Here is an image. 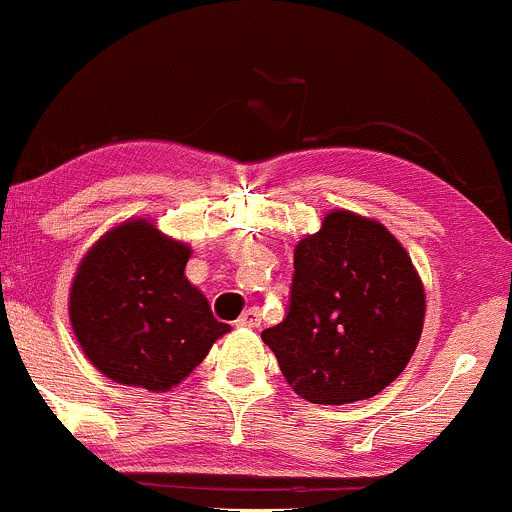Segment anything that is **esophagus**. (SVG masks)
I'll return each instance as SVG.
<instances>
[{
    "label": "esophagus",
    "instance_id": "esophagus-1",
    "mask_svg": "<svg viewBox=\"0 0 512 512\" xmlns=\"http://www.w3.org/2000/svg\"><path fill=\"white\" fill-rule=\"evenodd\" d=\"M237 324L239 326H249V329H258V326H261V312H258V307L246 309V312L239 317Z\"/></svg>",
    "mask_w": 512,
    "mask_h": 512
}]
</instances>
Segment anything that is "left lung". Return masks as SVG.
Segmentation results:
<instances>
[{
    "label": "left lung",
    "mask_w": 512,
    "mask_h": 512,
    "mask_svg": "<svg viewBox=\"0 0 512 512\" xmlns=\"http://www.w3.org/2000/svg\"><path fill=\"white\" fill-rule=\"evenodd\" d=\"M426 292L382 222L326 212L295 246L287 317L261 333L283 377L312 404H353L389 387L421 341Z\"/></svg>",
    "instance_id": "obj_1"
}]
</instances>
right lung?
I'll list each match as a JSON object with an SVG mask.
<instances>
[{
	"instance_id": "obj_1",
	"label": "right lung",
	"mask_w": 512,
	"mask_h": 512,
	"mask_svg": "<svg viewBox=\"0 0 512 512\" xmlns=\"http://www.w3.org/2000/svg\"><path fill=\"white\" fill-rule=\"evenodd\" d=\"M191 246L145 217L113 227L86 251L70 290L84 355L108 380L169 392L229 331L186 278Z\"/></svg>"
}]
</instances>
